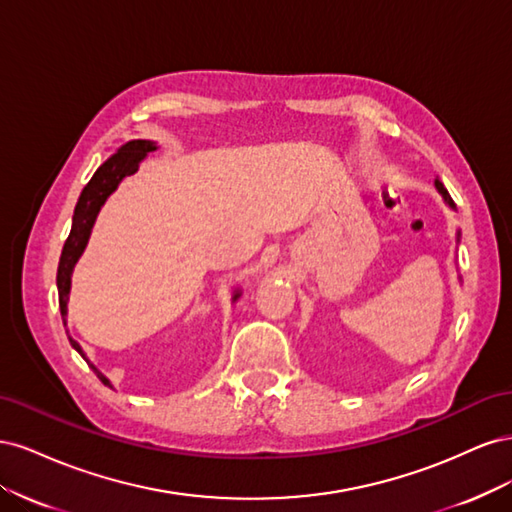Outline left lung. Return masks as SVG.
Listing matches in <instances>:
<instances>
[{
  "label": "left lung",
  "mask_w": 512,
  "mask_h": 512,
  "mask_svg": "<svg viewBox=\"0 0 512 512\" xmlns=\"http://www.w3.org/2000/svg\"><path fill=\"white\" fill-rule=\"evenodd\" d=\"M436 188L440 190V194L444 196V200H446V203H448V205H451V207H455V203H453V198H451V194H448V192H446V188H444V185H442V181H438V179H436Z\"/></svg>",
  "instance_id": "obj_1"
}]
</instances>
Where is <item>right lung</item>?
<instances>
[{"label": "right lung", "instance_id": "obj_1", "mask_svg": "<svg viewBox=\"0 0 512 512\" xmlns=\"http://www.w3.org/2000/svg\"><path fill=\"white\" fill-rule=\"evenodd\" d=\"M153 149H156V145L149 143V141H130V143H126L115 153L113 158H108L96 170L94 177H91L89 183L83 188V192L79 196V203H76V207H74L72 230H70V235L64 243V250H61L59 267H57V290H59L61 316H66V301H68V292H70L72 269L76 265V260H79V256L85 250L91 226H94V222H96V215H98L100 207L104 205V200L108 198V194H111L117 188L123 177L136 173L138 166H141V160ZM237 297H239V294H235V299ZM70 344L85 359L81 346L76 344L72 337H70ZM89 367L96 371V376L102 380V384L111 386V382H108L94 365H89Z\"/></svg>", "mask_w": 512, "mask_h": 512}]
</instances>
